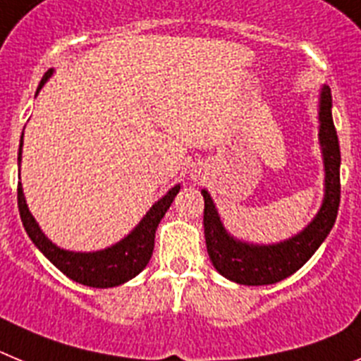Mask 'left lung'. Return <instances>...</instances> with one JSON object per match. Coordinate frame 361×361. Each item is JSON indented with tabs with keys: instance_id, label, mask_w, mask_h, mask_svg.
<instances>
[{
	"instance_id": "8db88e82",
	"label": "left lung",
	"mask_w": 361,
	"mask_h": 361,
	"mask_svg": "<svg viewBox=\"0 0 361 361\" xmlns=\"http://www.w3.org/2000/svg\"><path fill=\"white\" fill-rule=\"evenodd\" d=\"M331 108V90L329 86H322L318 102V140L322 147L326 188L318 214L297 235L275 245H253L239 241L223 226L210 194L204 188L201 190L204 200L203 226L207 252L214 268L228 281L245 286L275 284L300 269L317 252L318 246L326 241L340 207V144Z\"/></svg>"
}]
</instances>
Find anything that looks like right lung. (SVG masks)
<instances>
[{
	"label": "right lung",
	"instance_id": "1",
	"mask_svg": "<svg viewBox=\"0 0 361 361\" xmlns=\"http://www.w3.org/2000/svg\"><path fill=\"white\" fill-rule=\"evenodd\" d=\"M51 73H54V70H48L44 73L37 92L50 79ZM21 147L23 136L21 144H19L18 164H21ZM178 192H180V185L171 188L161 200L152 204L149 212L142 217L140 223L133 228L129 235H126L116 245L99 250V252H70V250L54 245L44 235L43 230L39 228L37 221L28 210L21 183H18V207L23 226L27 230L28 237L55 268L61 269L66 277L79 282V284L90 286V288H113V286H120L131 281L147 266L152 250H154V233H157L158 223L165 216Z\"/></svg>",
	"mask_w": 361,
	"mask_h": 361
}]
</instances>
